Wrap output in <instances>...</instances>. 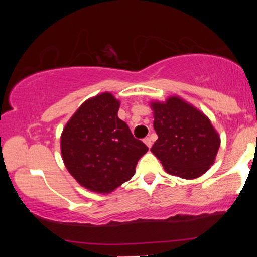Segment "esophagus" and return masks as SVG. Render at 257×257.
Instances as JSON below:
<instances>
[{
    "instance_id": "esophagus-1",
    "label": "esophagus",
    "mask_w": 257,
    "mask_h": 257,
    "mask_svg": "<svg viewBox=\"0 0 257 257\" xmlns=\"http://www.w3.org/2000/svg\"><path fill=\"white\" fill-rule=\"evenodd\" d=\"M144 143L146 144V146L149 147V149H151V146H152V140H151V138H149V137H147V138L144 139Z\"/></svg>"
}]
</instances>
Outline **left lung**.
Segmentation results:
<instances>
[{"mask_svg":"<svg viewBox=\"0 0 257 257\" xmlns=\"http://www.w3.org/2000/svg\"><path fill=\"white\" fill-rule=\"evenodd\" d=\"M158 139L152 153L168 174L199 178L215 161L220 136L207 115L179 96L151 101Z\"/></svg>","mask_w":257,"mask_h":257,"instance_id":"obj_1","label":"left lung"}]
</instances>
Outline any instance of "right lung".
<instances>
[{
	"mask_svg": "<svg viewBox=\"0 0 257 257\" xmlns=\"http://www.w3.org/2000/svg\"><path fill=\"white\" fill-rule=\"evenodd\" d=\"M120 101L110 92L80 105L61 136L62 159L69 173L91 192L107 193L128 181L149 151L118 117Z\"/></svg>",
	"mask_w": 257,
	"mask_h": 257,
	"instance_id": "1",
	"label": "right lung"
}]
</instances>
